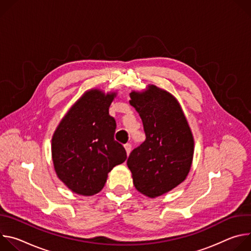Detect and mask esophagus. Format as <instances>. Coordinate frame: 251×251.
<instances>
[{"mask_svg":"<svg viewBox=\"0 0 251 251\" xmlns=\"http://www.w3.org/2000/svg\"><path fill=\"white\" fill-rule=\"evenodd\" d=\"M125 150H126V153H127V155H129L130 154V152H131V149H132V146H131V144L130 143H127V144H125Z\"/></svg>","mask_w":251,"mask_h":251,"instance_id":"obj_1","label":"esophagus"}]
</instances>
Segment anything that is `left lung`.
Here are the masks:
<instances>
[{
	"mask_svg": "<svg viewBox=\"0 0 251 251\" xmlns=\"http://www.w3.org/2000/svg\"><path fill=\"white\" fill-rule=\"evenodd\" d=\"M130 104L139 113L146 140L127 160L135 188L156 198L185 181L194 155V138L176 99L155 85L131 92Z\"/></svg>",
	"mask_w": 251,
	"mask_h": 251,
	"instance_id": "8db88e82",
	"label": "left lung"
}]
</instances>
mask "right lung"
<instances>
[{"label": "right lung", "instance_id": "1", "mask_svg": "<svg viewBox=\"0 0 251 251\" xmlns=\"http://www.w3.org/2000/svg\"><path fill=\"white\" fill-rule=\"evenodd\" d=\"M115 93L87 91L56 128L51 153L57 176L82 196L99 193L108 173L127 159L124 147L114 140L115 119L109 106Z\"/></svg>", "mask_w": 251, "mask_h": 251}]
</instances>
